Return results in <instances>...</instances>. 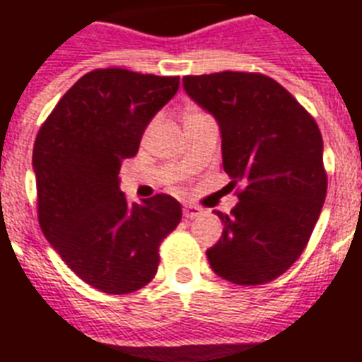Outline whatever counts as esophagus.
Here are the masks:
<instances>
[{
	"mask_svg": "<svg viewBox=\"0 0 362 362\" xmlns=\"http://www.w3.org/2000/svg\"><path fill=\"white\" fill-rule=\"evenodd\" d=\"M201 212H203V209H199V206L184 205V218H187V220H193V218L201 216Z\"/></svg>",
	"mask_w": 362,
	"mask_h": 362,
	"instance_id": "esophagus-1",
	"label": "esophagus"
}]
</instances>
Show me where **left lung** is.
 <instances>
[{
	"label": "left lung",
	"instance_id": "left-lung-1",
	"mask_svg": "<svg viewBox=\"0 0 362 362\" xmlns=\"http://www.w3.org/2000/svg\"><path fill=\"white\" fill-rule=\"evenodd\" d=\"M184 89L214 115L222 163L237 187L224 231L206 250L212 272L235 285H264L300 258L327 197L322 136L288 90L264 74L186 76Z\"/></svg>",
	"mask_w": 362,
	"mask_h": 362
}]
</instances>
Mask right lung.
<instances>
[{
  "mask_svg": "<svg viewBox=\"0 0 362 362\" xmlns=\"http://www.w3.org/2000/svg\"><path fill=\"white\" fill-rule=\"evenodd\" d=\"M178 85V76L98 68L71 85L35 136L41 231L79 279L106 294L148 285L161 241L180 224L175 197L129 203L117 176Z\"/></svg>",
  "mask_w": 362,
  "mask_h": 362,
  "instance_id": "obj_1",
  "label": "right lung"
}]
</instances>
